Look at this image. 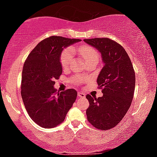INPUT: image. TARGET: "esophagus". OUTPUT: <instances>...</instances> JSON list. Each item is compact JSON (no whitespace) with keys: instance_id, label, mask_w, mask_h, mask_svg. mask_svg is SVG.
<instances>
[{"instance_id":"esophagus-1","label":"esophagus","mask_w":157,"mask_h":157,"mask_svg":"<svg viewBox=\"0 0 157 157\" xmlns=\"http://www.w3.org/2000/svg\"><path fill=\"white\" fill-rule=\"evenodd\" d=\"M77 96H78V97L80 98H86V95H85V94L82 93V92L81 91H78V93H77Z\"/></svg>"}]
</instances>
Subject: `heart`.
<instances>
[{"instance_id": "1", "label": "heart", "mask_w": 157, "mask_h": 157, "mask_svg": "<svg viewBox=\"0 0 157 157\" xmlns=\"http://www.w3.org/2000/svg\"><path fill=\"white\" fill-rule=\"evenodd\" d=\"M79 53L81 55L82 58H84L85 60L87 61L88 60L91 59L93 58H98L97 53L96 50L93 48L89 46H84L80 47L78 49ZM74 56V50L71 48L66 49L65 50L62 52L61 56H60V63H61L62 67L64 69L69 68L70 65L71 60H72ZM83 80L82 77L77 76L75 78V81L77 83H80Z\"/></svg>"}]
</instances>
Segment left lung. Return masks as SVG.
Segmentation results:
<instances>
[{
	"label": "left lung",
	"instance_id": "left-lung-1",
	"mask_svg": "<svg viewBox=\"0 0 157 157\" xmlns=\"http://www.w3.org/2000/svg\"><path fill=\"white\" fill-rule=\"evenodd\" d=\"M101 53L104 67L97 77L103 96L87 95L88 121L101 130L113 128L129 109L135 88V73L131 60L122 46L107 38L84 39Z\"/></svg>",
	"mask_w": 157,
	"mask_h": 157
}]
</instances>
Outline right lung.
Instances as JSON below:
<instances>
[{
    "label": "right lung",
    "mask_w": 157,
    "mask_h": 157,
    "mask_svg": "<svg viewBox=\"0 0 157 157\" xmlns=\"http://www.w3.org/2000/svg\"><path fill=\"white\" fill-rule=\"evenodd\" d=\"M80 39L50 36L28 55L22 73L21 95L31 119L43 128H52L65 119L76 100V90L57 92L55 80L62 74L60 56L63 49Z\"/></svg>",
    "instance_id": "obj_1"
}]
</instances>
